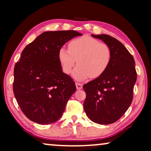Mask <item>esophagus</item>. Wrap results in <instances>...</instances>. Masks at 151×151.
Masks as SVG:
<instances>
[{
	"mask_svg": "<svg viewBox=\"0 0 151 151\" xmlns=\"http://www.w3.org/2000/svg\"><path fill=\"white\" fill-rule=\"evenodd\" d=\"M76 87L77 90H81L83 88V84L80 83H76Z\"/></svg>",
	"mask_w": 151,
	"mask_h": 151,
	"instance_id": "1",
	"label": "esophagus"
}]
</instances>
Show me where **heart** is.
<instances>
[{"label":"heart","mask_w":151,"mask_h":151,"mask_svg":"<svg viewBox=\"0 0 151 151\" xmlns=\"http://www.w3.org/2000/svg\"><path fill=\"white\" fill-rule=\"evenodd\" d=\"M59 59L63 71L70 73L78 81H83L91 76L99 77L105 73L111 60V48L107 44L90 36H83L70 42L68 49L64 47L59 50Z\"/></svg>","instance_id":"b5f03b06"}]
</instances>
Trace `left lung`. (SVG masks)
<instances>
[{
	"mask_svg": "<svg viewBox=\"0 0 151 151\" xmlns=\"http://www.w3.org/2000/svg\"><path fill=\"white\" fill-rule=\"evenodd\" d=\"M93 37L102 40L111 50V60L105 73L83 85L86 115L94 122L109 124L118 120L129 109L137 80L134 58L116 38L101 34Z\"/></svg>",
	"mask_w": 151,
	"mask_h": 151,
	"instance_id": "1",
	"label": "left lung"
}]
</instances>
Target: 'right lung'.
I'll return each instance as SVG.
<instances>
[{
	"instance_id": "add662e5",
	"label": "right lung",
	"mask_w": 151,
	"mask_h": 151,
	"mask_svg": "<svg viewBox=\"0 0 151 151\" xmlns=\"http://www.w3.org/2000/svg\"><path fill=\"white\" fill-rule=\"evenodd\" d=\"M76 31H46L28 44L14 67V96L25 116L33 122H57L76 90L63 73L59 50L69 40L82 35Z\"/></svg>"
}]
</instances>
